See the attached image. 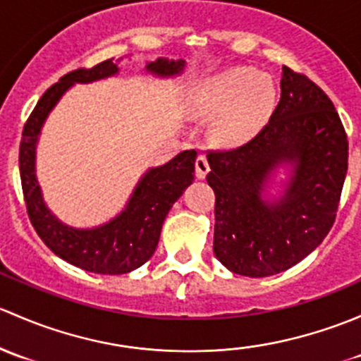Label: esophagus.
Wrapping results in <instances>:
<instances>
[{"label":"esophagus","mask_w":361,"mask_h":361,"mask_svg":"<svg viewBox=\"0 0 361 361\" xmlns=\"http://www.w3.org/2000/svg\"><path fill=\"white\" fill-rule=\"evenodd\" d=\"M195 166H196V177H198V179H205L208 170H210V165H208L207 156L205 154H200L198 158H196Z\"/></svg>","instance_id":"esophagus-1"}]
</instances>
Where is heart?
<instances>
[{
	"label": "heart",
	"instance_id": "heart-1",
	"mask_svg": "<svg viewBox=\"0 0 361 361\" xmlns=\"http://www.w3.org/2000/svg\"><path fill=\"white\" fill-rule=\"evenodd\" d=\"M276 107V87L269 74L250 66H235L196 85L189 113L215 118L212 137L221 146H240L257 135Z\"/></svg>",
	"mask_w": 361,
	"mask_h": 361
}]
</instances>
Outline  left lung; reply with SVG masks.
Instances as JSON below:
<instances>
[{
  "instance_id": "obj_1",
  "label": "left lung",
  "mask_w": 361,
  "mask_h": 361,
  "mask_svg": "<svg viewBox=\"0 0 361 361\" xmlns=\"http://www.w3.org/2000/svg\"><path fill=\"white\" fill-rule=\"evenodd\" d=\"M280 88L276 109L250 142L207 156L214 254L241 276H273L310 255L336 221L346 179L348 137L332 100L287 66ZM280 168L289 179L273 197Z\"/></svg>"
}]
</instances>
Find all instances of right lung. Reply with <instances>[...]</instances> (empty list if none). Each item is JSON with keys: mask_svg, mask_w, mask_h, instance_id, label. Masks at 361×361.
Listing matches in <instances>:
<instances>
[{"mask_svg": "<svg viewBox=\"0 0 361 361\" xmlns=\"http://www.w3.org/2000/svg\"><path fill=\"white\" fill-rule=\"evenodd\" d=\"M120 61L109 59L92 69H76L51 85L32 109L18 151L22 192L36 233L55 255L97 274H125L149 261L170 208L195 180L196 151L189 149L165 165L147 170L137 182L123 210L95 228H73L47 207L36 179V146L48 114L73 85L94 83L120 73ZM184 59L158 57L147 62L146 73L156 78H176L184 73Z\"/></svg>", "mask_w": 361, "mask_h": 361, "instance_id": "1", "label": "right lung"}]
</instances>
